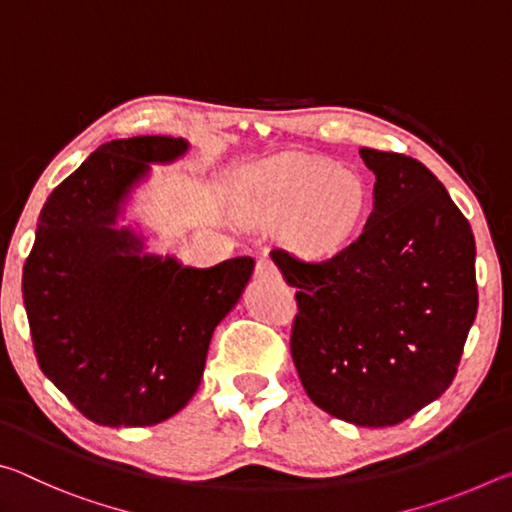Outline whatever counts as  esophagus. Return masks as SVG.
<instances>
[{"label":"esophagus","mask_w":512,"mask_h":512,"mask_svg":"<svg viewBox=\"0 0 512 512\" xmlns=\"http://www.w3.org/2000/svg\"><path fill=\"white\" fill-rule=\"evenodd\" d=\"M255 275L257 277H280V268L275 266L273 259L262 257V259H257V264H255Z\"/></svg>","instance_id":"obj_1"}]
</instances>
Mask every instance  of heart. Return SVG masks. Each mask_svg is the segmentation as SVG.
I'll list each match as a JSON object with an SVG mask.
<instances>
[{
	"label": "heart",
	"mask_w": 512,
	"mask_h": 512,
	"mask_svg": "<svg viewBox=\"0 0 512 512\" xmlns=\"http://www.w3.org/2000/svg\"><path fill=\"white\" fill-rule=\"evenodd\" d=\"M253 212L268 225H287L302 255L325 259L343 253L366 230L372 192L357 171L332 162H287L259 180Z\"/></svg>",
	"instance_id": "1"
}]
</instances>
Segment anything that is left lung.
<instances>
[{
  "label": "left lung",
  "instance_id": "left-lung-1",
  "mask_svg": "<svg viewBox=\"0 0 512 512\" xmlns=\"http://www.w3.org/2000/svg\"><path fill=\"white\" fill-rule=\"evenodd\" d=\"M359 153L377 178L361 237L320 262L282 248L271 257L298 289L291 357L309 400L357 427H391L456 377L479 307L476 246L422 162Z\"/></svg>",
  "mask_w": 512,
  "mask_h": 512
}]
</instances>
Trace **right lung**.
Wrapping results in <instances>:
<instances>
[{
  "mask_svg": "<svg viewBox=\"0 0 512 512\" xmlns=\"http://www.w3.org/2000/svg\"><path fill=\"white\" fill-rule=\"evenodd\" d=\"M187 146L164 135L101 144L49 194L24 262L38 366L103 427H149L192 400L214 327L253 273L250 257L194 268L142 255V239L115 228L149 162L176 160Z\"/></svg>",
  "mask_w": 512,
  "mask_h": 512,
  "instance_id": "obj_1",
  "label": "right lung"
}]
</instances>
